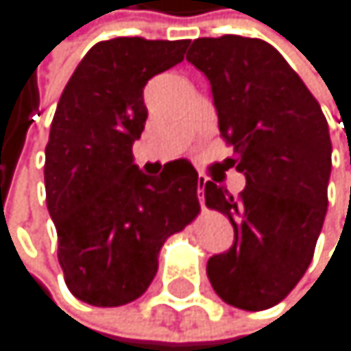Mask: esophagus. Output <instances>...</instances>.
I'll return each instance as SVG.
<instances>
[{
  "instance_id": "1",
  "label": "esophagus",
  "mask_w": 351,
  "mask_h": 351,
  "mask_svg": "<svg viewBox=\"0 0 351 351\" xmlns=\"http://www.w3.org/2000/svg\"><path fill=\"white\" fill-rule=\"evenodd\" d=\"M206 177L204 174H199L197 177V197H199V204H204V187H206Z\"/></svg>"
}]
</instances>
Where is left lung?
<instances>
[{"mask_svg": "<svg viewBox=\"0 0 351 351\" xmlns=\"http://www.w3.org/2000/svg\"><path fill=\"white\" fill-rule=\"evenodd\" d=\"M187 60L210 82L229 164L246 177L238 197L206 181V206L234 225V244L206 265L215 293L259 312L285 299L312 263L328 206L326 117L274 46L257 37H199Z\"/></svg>", "mask_w": 351, "mask_h": 351, "instance_id": "1", "label": "left lung"}]
</instances>
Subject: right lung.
Returning <instances> with one entry per match:
<instances>
[{
  "label": "right lung",
  "instance_id": "1",
  "mask_svg": "<svg viewBox=\"0 0 351 351\" xmlns=\"http://www.w3.org/2000/svg\"><path fill=\"white\" fill-rule=\"evenodd\" d=\"M187 44L99 42L62 90L46 145V204L64 285L84 303L117 307L141 297L156 278L164 240L199 210L189 160L149 177L132 156L147 119L143 88L181 62Z\"/></svg>",
  "mask_w": 351,
  "mask_h": 351
}]
</instances>
